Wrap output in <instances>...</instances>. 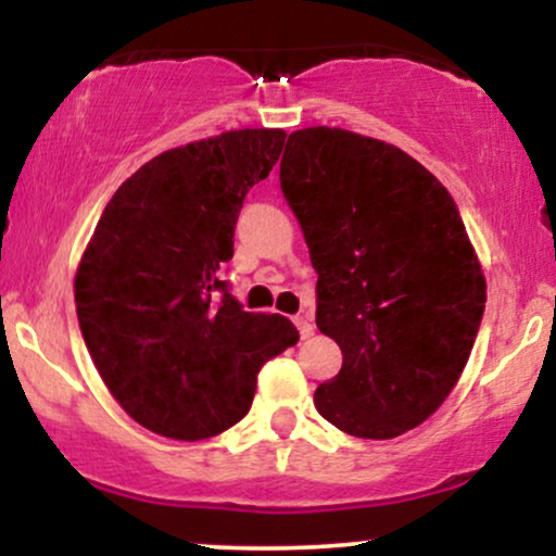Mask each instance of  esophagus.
Returning <instances> with one entry per match:
<instances>
[{"mask_svg":"<svg viewBox=\"0 0 556 556\" xmlns=\"http://www.w3.org/2000/svg\"><path fill=\"white\" fill-rule=\"evenodd\" d=\"M295 327H298L300 337H303V340H308V337L314 334V324H311L305 316H298V318H295Z\"/></svg>","mask_w":556,"mask_h":556,"instance_id":"obj_1","label":"esophagus"}]
</instances>
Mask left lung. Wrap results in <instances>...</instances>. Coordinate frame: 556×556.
<instances>
[{
	"label": "left lung",
	"mask_w": 556,
	"mask_h": 556,
	"mask_svg": "<svg viewBox=\"0 0 556 556\" xmlns=\"http://www.w3.org/2000/svg\"><path fill=\"white\" fill-rule=\"evenodd\" d=\"M279 180L318 274L316 327L342 350L316 410L358 439L416 429L455 389L486 305L455 201L397 146L327 125L290 132Z\"/></svg>",
	"instance_id": "8db88e82"
}]
</instances>
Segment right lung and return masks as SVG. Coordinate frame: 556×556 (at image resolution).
Wrapping results in <instances>:
<instances>
[{"label": "right lung", "mask_w": 556, "mask_h": 556, "mask_svg": "<svg viewBox=\"0 0 556 556\" xmlns=\"http://www.w3.org/2000/svg\"><path fill=\"white\" fill-rule=\"evenodd\" d=\"M285 138L245 127L154 156L119 185L83 251V340L143 429L182 442L227 431L251 410L261 366L300 340L290 318L248 314L219 279L242 201Z\"/></svg>", "instance_id": "right-lung-1"}]
</instances>
